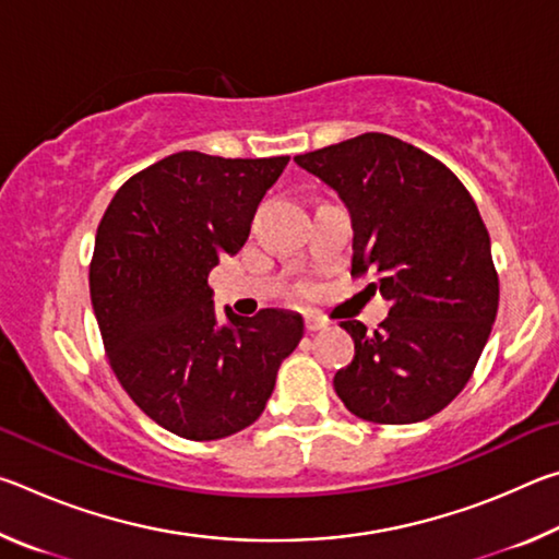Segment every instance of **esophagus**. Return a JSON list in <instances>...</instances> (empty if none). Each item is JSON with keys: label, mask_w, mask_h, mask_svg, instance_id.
<instances>
[{"label": "esophagus", "mask_w": 559, "mask_h": 559, "mask_svg": "<svg viewBox=\"0 0 559 559\" xmlns=\"http://www.w3.org/2000/svg\"><path fill=\"white\" fill-rule=\"evenodd\" d=\"M330 323L320 316H306V330L308 333H318V330H325Z\"/></svg>", "instance_id": "esophagus-1"}]
</instances>
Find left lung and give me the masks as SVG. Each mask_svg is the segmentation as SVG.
<instances>
[{"label": "left lung", "instance_id": "left-lung-1", "mask_svg": "<svg viewBox=\"0 0 559 559\" xmlns=\"http://www.w3.org/2000/svg\"><path fill=\"white\" fill-rule=\"evenodd\" d=\"M296 163L333 187L353 216V276L392 302L374 333L340 323L355 357L335 374L349 412L374 424L439 414L471 380L498 313L490 236L461 179L437 157L365 132Z\"/></svg>", "mask_w": 559, "mask_h": 559}]
</instances>
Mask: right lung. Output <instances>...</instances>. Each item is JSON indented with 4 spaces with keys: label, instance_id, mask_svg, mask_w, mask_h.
<instances>
[{
    "label": "right lung",
    "instance_id": "1",
    "mask_svg": "<svg viewBox=\"0 0 559 559\" xmlns=\"http://www.w3.org/2000/svg\"><path fill=\"white\" fill-rule=\"evenodd\" d=\"M290 157L226 159L185 150L132 175L98 224L88 283L108 362L159 427L192 441L231 437L266 409L302 318L214 313L206 278L249 239Z\"/></svg>",
    "mask_w": 559,
    "mask_h": 559
}]
</instances>
